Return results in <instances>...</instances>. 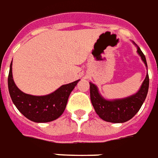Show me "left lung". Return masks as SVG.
Listing matches in <instances>:
<instances>
[{"label":"left lung","mask_w":158,"mask_h":158,"mask_svg":"<svg viewBox=\"0 0 158 158\" xmlns=\"http://www.w3.org/2000/svg\"><path fill=\"white\" fill-rule=\"evenodd\" d=\"M133 44L137 48V53L148 69L146 57L134 42ZM149 88V76L147 73L144 81L135 94L122 99L106 100L100 94L98 87L89 82L90 100L96 114L102 120L112 123H123L129 121L139 111L148 95Z\"/></svg>","instance_id":"left-lung-1"}]
</instances>
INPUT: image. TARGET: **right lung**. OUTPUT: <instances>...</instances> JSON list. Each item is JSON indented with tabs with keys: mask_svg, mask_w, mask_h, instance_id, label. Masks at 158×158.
<instances>
[{
	"mask_svg": "<svg viewBox=\"0 0 158 158\" xmlns=\"http://www.w3.org/2000/svg\"><path fill=\"white\" fill-rule=\"evenodd\" d=\"M79 80L60 86L46 95H31L20 90L12 76V61L8 75V89L13 104L17 110L30 121L37 123L50 122L64 113L68 99Z\"/></svg>",
	"mask_w": 158,
	"mask_h": 158,
	"instance_id": "1",
	"label": "right lung"
}]
</instances>
